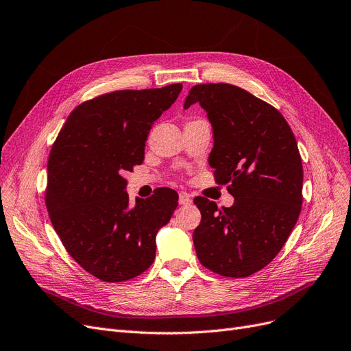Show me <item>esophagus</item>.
Masks as SVG:
<instances>
[{"mask_svg": "<svg viewBox=\"0 0 351 351\" xmlns=\"http://www.w3.org/2000/svg\"><path fill=\"white\" fill-rule=\"evenodd\" d=\"M191 202H192V199H191V197L188 195L186 192L180 193V195H179V204H180V205H189Z\"/></svg>", "mask_w": 351, "mask_h": 351, "instance_id": "obj_1", "label": "esophagus"}]
</instances>
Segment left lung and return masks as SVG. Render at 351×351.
<instances>
[{"label": "left lung", "mask_w": 351, "mask_h": 351, "mask_svg": "<svg viewBox=\"0 0 351 351\" xmlns=\"http://www.w3.org/2000/svg\"><path fill=\"white\" fill-rule=\"evenodd\" d=\"M199 102L213 124L210 165L218 185L234 197L218 208L193 202L201 223L193 245L202 266L227 278H247L266 267L287 243L302 208V160L285 117L236 85L192 86L185 108Z\"/></svg>", "instance_id": "1"}]
</instances>
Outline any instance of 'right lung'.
Returning <instances> with one entry per match:
<instances>
[{"mask_svg": "<svg viewBox=\"0 0 351 351\" xmlns=\"http://www.w3.org/2000/svg\"><path fill=\"white\" fill-rule=\"evenodd\" d=\"M182 84L121 89L80 104L68 117L47 160L46 206L73 261L102 282H125L147 270L156 234L178 206L160 188L128 205L125 172L145 159V141L176 101Z\"/></svg>", "mask_w": 351, "mask_h": 351, "instance_id": "right-lung-1", "label": "right lung"}]
</instances>
